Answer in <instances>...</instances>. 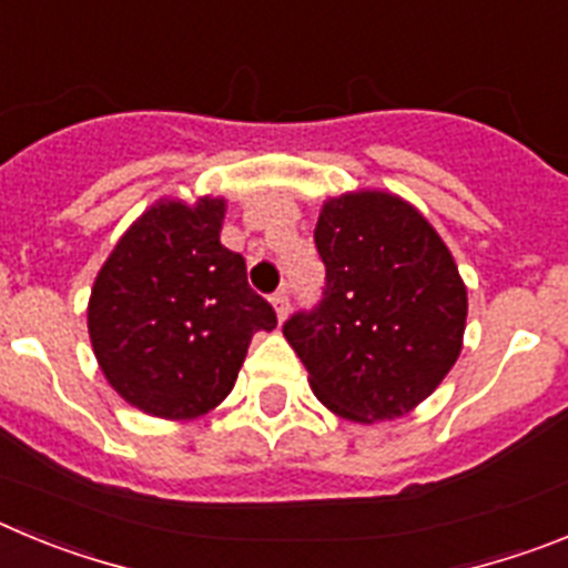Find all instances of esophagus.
<instances>
[{
    "mask_svg": "<svg viewBox=\"0 0 568 568\" xmlns=\"http://www.w3.org/2000/svg\"><path fill=\"white\" fill-rule=\"evenodd\" d=\"M270 304H273V310H275V315H278V321H284V318H287V313H290V298H287V290H278V293H275L273 298H270Z\"/></svg>",
    "mask_w": 568,
    "mask_h": 568,
    "instance_id": "34e87169",
    "label": "esophagus"
}]
</instances>
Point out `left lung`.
I'll return each mask as SVG.
<instances>
[{"label":"left lung","mask_w":568,"mask_h":568,"mask_svg":"<svg viewBox=\"0 0 568 568\" xmlns=\"http://www.w3.org/2000/svg\"><path fill=\"white\" fill-rule=\"evenodd\" d=\"M315 247L324 301L284 324L315 398L353 424L413 413L464 349L469 301L453 253L418 207L386 190L327 199Z\"/></svg>","instance_id":"1"}]
</instances>
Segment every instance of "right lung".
<instances>
[{"label":"right lung","instance_id":"right-lung-1","mask_svg":"<svg viewBox=\"0 0 568 568\" xmlns=\"http://www.w3.org/2000/svg\"><path fill=\"white\" fill-rule=\"evenodd\" d=\"M219 195L159 199L110 250L88 301V333L108 384L164 420L213 413L233 389L258 329L275 327L222 244Z\"/></svg>","mask_w":568,"mask_h":568}]
</instances>
